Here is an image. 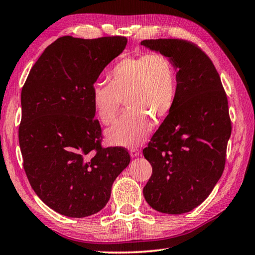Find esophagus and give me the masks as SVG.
Here are the masks:
<instances>
[{
    "mask_svg": "<svg viewBox=\"0 0 255 255\" xmlns=\"http://www.w3.org/2000/svg\"><path fill=\"white\" fill-rule=\"evenodd\" d=\"M129 155H131V157H136L138 155H141V149H138L136 147H132L129 149Z\"/></svg>",
    "mask_w": 255,
    "mask_h": 255,
    "instance_id": "1",
    "label": "esophagus"
}]
</instances>
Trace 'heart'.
<instances>
[{"label":"heart","instance_id":"1","mask_svg":"<svg viewBox=\"0 0 255 255\" xmlns=\"http://www.w3.org/2000/svg\"><path fill=\"white\" fill-rule=\"evenodd\" d=\"M109 84L91 88V102L103 124H111L124 99L128 110L107 129L111 144L134 146L145 141L153 121L168 116L177 96V72L169 57L152 53L126 57L109 71Z\"/></svg>","mask_w":255,"mask_h":255}]
</instances>
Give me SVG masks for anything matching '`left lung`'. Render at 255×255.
Masks as SVG:
<instances>
[{"label":"left lung","mask_w":255,"mask_h":255,"mask_svg":"<svg viewBox=\"0 0 255 255\" xmlns=\"http://www.w3.org/2000/svg\"><path fill=\"white\" fill-rule=\"evenodd\" d=\"M141 45L164 54L177 72V96L143 155L153 173L143 189L156 211L180 215L198 207L225 169L231 135L228 99L214 64L183 39H146Z\"/></svg>","instance_id":"1"}]
</instances>
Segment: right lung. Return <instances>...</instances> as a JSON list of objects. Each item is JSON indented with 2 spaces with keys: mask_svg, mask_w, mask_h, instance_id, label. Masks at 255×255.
<instances>
[{
  "mask_svg": "<svg viewBox=\"0 0 255 255\" xmlns=\"http://www.w3.org/2000/svg\"><path fill=\"white\" fill-rule=\"evenodd\" d=\"M128 39L64 36L44 50L22 89L18 141L26 176L41 201L62 216L84 218L110 199L129 164L123 147H101L91 88Z\"/></svg>",
  "mask_w": 255,
  "mask_h": 255,
  "instance_id": "obj_1",
  "label": "right lung"
}]
</instances>
